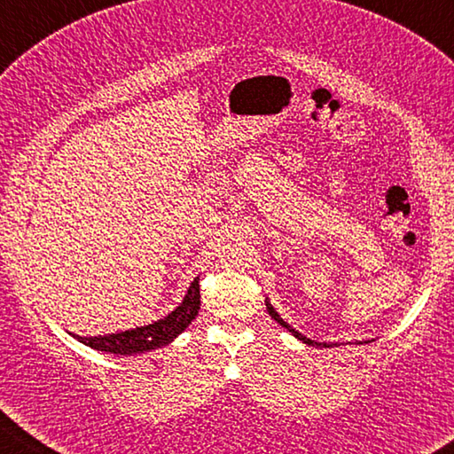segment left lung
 <instances>
[{"instance_id":"8db88e82","label":"left lung","mask_w":454,"mask_h":454,"mask_svg":"<svg viewBox=\"0 0 454 454\" xmlns=\"http://www.w3.org/2000/svg\"><path fill=\"white\" fill-rule=\"evenodd\" d=\"M267 312H269V314H271V317H273V320H275V322H278V324H281L283 327H286V330H288V332H291V333H293L294 337H298V340H301V341H304L306 345H312V347H314V345H316V347H333V345H337V343H316V341H312V340H308V337H304L302 333H298V332L294 330V327H291V325H288V324H286V322L283 320V317H281V316H278V314L275 312V308H273L271 304H267Z\"/></svg>"}]
</instances>
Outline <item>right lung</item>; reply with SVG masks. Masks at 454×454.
Listing matches in <instances>:
<instances>
[{
    "mask_svg": "<svg viewBox=\"0 0 454 454\" xmlns=\"http://www.w3.org/2000/svg\"><path fill=\"white\" fill-rule=\"evenodd\" d=\"M200 308V288L199 278L191 283L189 291L183 298V302L168 314L161 320L137 327V330H127L121 333H109V335H98V337H80L74 335L75 340L93 347L98 351L117 353V355H132V353H144L152 351L156 347L171 343L176 337L185 330V327L195 320Z\"/></svg>",
    "mask_w": 454,
    "mask_h": 454,
    "instance_id": "obj_1",
    "label": "right lung"
}]
</instances>
